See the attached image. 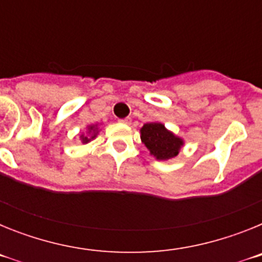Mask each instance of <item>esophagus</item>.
<instances>
[{
  "label": "esophagus",
  "mask_w": 262,
  "mask_h": 262,
  "mask_svg": "<svg viewBox=\"0 0 262 262\" xmlns=\"http://www.w3.org/2000/svg\"><path fill=\"white\" fill-rule=\"evenodd\" d=\"M120 123H124V124H129L131 123V118H124V119H120L119 120Z\"/></svg>",
  "instance_id": "obj_1"
}]
</instances>
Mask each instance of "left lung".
Here are the masks:
<instances>
[{"label":"left lung","mask_w":262,"mask_h":262,"mask_svg":"<svg viewBox=\"0 0 262 262\" xmlns=\"http://www.w3.org/2000/svg\"><path fill=\"white\" fill-rule=\"evenodd\" d=\"M140 139L149 154L157 160H169L177 156L184 140L165 128L163 123L151 122L140 128Z\"/></svg>","instance_id":"8db88e82"}]
</instances>
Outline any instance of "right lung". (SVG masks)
Instances as JSON below:
<instances>
[{"label":"right lung","instance_id":"obj_1","mask_svg":"<svg viewBox=\"0 0 262 262\" xmlns=\"http://www.w3.org/2000/svg\"><path fill=\"white\" fill-rule=\"evenodd\" d=\"M88 131H89L90 136L81 135V142H82V143H89L90 140H93V139L96 138L97 134H98V126H97V124H92V126H88Z\"/></svg>","mask_w":262,"mask_h":262}]
</instances>
